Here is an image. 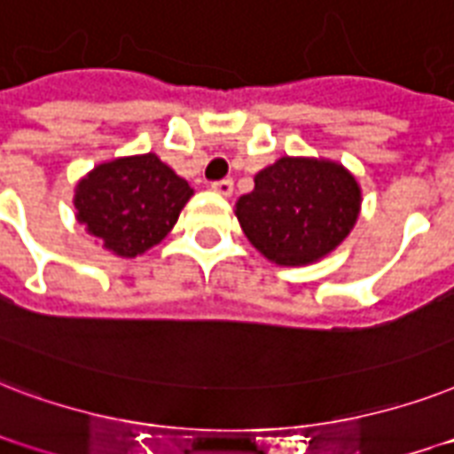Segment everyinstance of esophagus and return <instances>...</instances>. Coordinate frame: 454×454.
<instances>
[{"instance_id":"1","label":"esophagus","mask_w":454,"mask_h":454,"mask_svg":"<svg viewBox=\"0 0 454 454\" xmlns=\"http://www.w3.org/2000/svg\"><path fill=\"white\" fill-rule=\"evenodd\" d=\"M210 189H213V192H217V194L231 196V192H234V182H231L230 177L217 179V182H213V184H210Z\"/></svg>"}]
</instances>
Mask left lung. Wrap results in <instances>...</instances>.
Wrapping results in <instances>:
<instances>
[{
	"label": "left lung",
	"instance_id": "left-lung-1",
	"mask_svg": "<svg viewBox=\"0 0 454 454\" xmlns=\"http://www.w3.org/2000/svg\"><path fill=\"white\" fill-rule=\"evenodd\" d=\"M253 182L234 213L246 239L277 265L317 262L350 234L360 215V184L336 160L284 156Z\"/></svg>",
	"mask_w": 454,
	"mask_h": 454
}]
</instances>
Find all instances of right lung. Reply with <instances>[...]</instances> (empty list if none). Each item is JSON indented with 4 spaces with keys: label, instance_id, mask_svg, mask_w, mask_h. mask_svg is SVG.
I'll return each instance as SVG.
<instances>
[{
    "label": "right lung",
    "instance_id": "add662e5",
    "mask_svg": "<svg viewBox=\"0 0 454 454\" xmlns=\"http://www.w3.org/2000/svg\"><path fill=\"white\" fill-rule=\"evenodd\" d=\"M194 196L156 153L125 156L97 165L75 187L77 223L121 258H137L160 244L179 210Z\"/></svg>",
    "mask_w": 454,
    "mask_h": 454
}]
</instances>
